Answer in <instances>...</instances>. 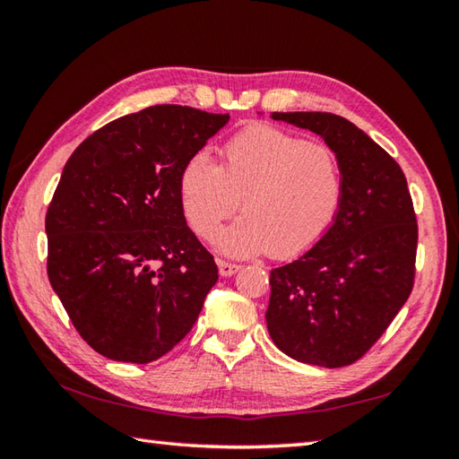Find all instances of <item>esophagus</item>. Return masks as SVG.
<instances>
[{"instance_id":"obj_1","label":"esophagus","mask_w":459,"mask_h":459,"mask_svg":"<svg viewBox=\"0 0 459 459\" xmlns=\"http://www.w3.org/2000/svg\"><path fill=\"white\" fill-rule=\"evenodd\" d=\"M240 270L238 264H232V262H224V260H219V274L229 278L232 274H237V272Z\"/></svg>"}]
</instances>
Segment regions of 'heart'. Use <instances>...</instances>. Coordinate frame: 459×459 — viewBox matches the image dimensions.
I'll use <instances>...</instances> for the list:
<instances>
[{
  "mask_svg": "<svg viewBox=\"0 0 459 459\" xmlns=\"http://www.w3.org/2000/svg\"><path fill=\"white\" fill-rule=\"evenodd\" d=\"M345 178L337 152L276 126L256 124L221 150V165L197 153L185 163L179 195L185 217L211 238L240 207L247 214L214 237L229 256L268 250L298 256L324 238L343 203Z\"/></svg>",
  "mask_w": 459,
  "mask_h": 459,
  "instance_id": "b5f03b06",
  "label": "heart"
}]
</instances>
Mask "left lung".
Here are the masks:
<instances>
[{"label":"left lung","instance_id":"8db88e82","mask_svg":"<svg viewBox=\"0 0 459 459\" xmlns=\"http://www.w3.org/2000/svg\"><path fill=\"white\" fill-rule=\"evenodd\" d=\"M272 118L319 134L337 152L345 193L324 238L270 272V337L301 363L345 367L377 343L412 291L418 222L411 191L401 165L341 116Z\"/></svg>","mask_w":459,"mask_h":459}]
</instances>
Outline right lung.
Masks as SVG:
<instances>
[{
  "label": "right lung",
  "instance_id": "1",
  "mask_svg": "<svg viewBox=\"0 0 459 459\" xmlns=\"http://www.w3.org/2000/svg\"><path fill=\"white\" fill-rule=\"evenodd\" d=\"M229 122L191 106L122 116L68 158L47 209V274L96 353L145 365L179 343L217 284L187 227L179 178Z\"/></svg>",
  "mask_w": 459,
  "mask_h": 459
}]
</instances>
